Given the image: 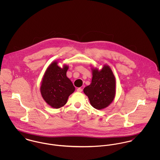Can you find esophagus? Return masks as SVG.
Instances as JSON below:
<instances>
[{
    "instance_id": "1",
    "label": "esophagus",
    "mask_w": 160,
    "mask_h": 160,
    "mask_svg": "<svg viewBox=\"0 0 160 160\" xmlns=\"http://www.w3.org/2000/svg\"><path fill=\"white\" fill-rule=\"evenodd\" d=\"M77 91L78 92H81L82 91V88H78L77 89Z\"/></svg>"
}]
</instances>
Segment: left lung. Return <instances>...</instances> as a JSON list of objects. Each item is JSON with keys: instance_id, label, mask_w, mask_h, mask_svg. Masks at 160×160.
<instances>
[{"instance_id": "left-lung-1", "label": "left lung", "mask_w": 160, "mask_h": 160, "mask_svg": "<svg viewBox=\"0 0 160 160\" xmlns=\"http://www.w3.org/2000/svg\"><path fill=\"white\" fill-rule=\"evenodd\" d=\"M115 78L111 68L105 65L102 70L92 69L91 84L84 89L92 106L97 110L107 107L115 95Z\"/></svg>"}]
</instances>
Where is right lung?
Instances as JSON below:
<instances>
[{
	"label": "right lung",
	"instance_id": "1",
	"mask_svg": "<svg viewBox=\"0 0 160 160\" xmlns=\"http://www.w3.org/2000/svg\"><path fill=\"white\" fill-rule=\"evenodd\" d=\"M68 66L63 68L54 62L47 69L42 79L41 93L46 102L54 108L65 105L75 88L67 76Z\"/></svg>",
	"mask_w": 160,
	"mask_h": 160
}]
</instances>
